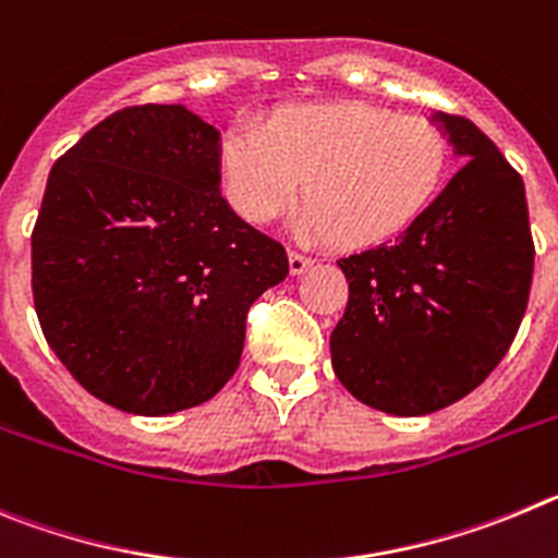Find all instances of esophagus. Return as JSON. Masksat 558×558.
Returning a JSON list of instances; mask_svg holds the SVG:
<instances>
[{
    "label": "esophagus",
    "mask_w": 558,
    "mask_h": 558,
    "mask_svg": "<svg viewBox=\"0 0 558 558\" xmlns=\"http://www.w3.org/2000/svg\"><path fill=\"white\" fill-rule=\"evenodd\" d=\"M311 264H314V258H308V255L298 253V250H291V253H289V269H291V275H303L305 269L311 267Z\"/></svg>",
    "instance_id": "1"
}]
</instances>
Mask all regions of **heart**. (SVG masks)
<instances>
[{
	"label": "heart",
	"instance_id": "1",
	"mask_svg": "<svg viewBox=\"0 0 558 558\" xmlns=\"http://www.w3.org/2000/svg\"><path fill=\"white\" fill-rule=\"evenodd\" d=\"M225 194L239 217L267 225L294 205L298 228L341 250L405 233L439 197L450 142L423 119L355 102L298 105L264 128L235 122L219 147Z\"/></svg>",
	"mask_w": 558,
	"mask_h": 558
}]
</instances>
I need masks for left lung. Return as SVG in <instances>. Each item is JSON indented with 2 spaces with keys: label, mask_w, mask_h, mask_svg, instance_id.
Here are the masks:
<instances>
[{
  "label": "left lung",
  "mask_w": 558,
  "mask_h": 558,
  "mask_svg": "<svg viewBox=\"0 0 558 558\" xmlns=\"http://www.w3.org/2000/svg\"><path fill=\"white\" fill-rule=\"evenodd\" d=\"M430 122L464 167L398 244L339 260L350 298L330 333L344 389L398 416L484 384L523 323L534 275L523 178L470 119Z\"/></svg>",
  "instance_id": "obj_1"
}]
</instances>
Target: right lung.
Listing matches in <instances>:
<instances>
[{
	"label": "right lung",
	"instance_id": "1",
	"mask_svg": "<svg viewBox=\"0 0 558 558\" xmlns=\"http://www.w3.org/2000/svg\"><path fill=\"white\" fill-rule=\"evenodd\" d=\"M219 130L133 105L52 167L33 230L44 336L85 391L128 414L205 403L235 373L247 311L289 275L283 244L222 197Z\"/></svg>",
	"mask_w": 558,
	"mask_h": 558
}]
</instances>
